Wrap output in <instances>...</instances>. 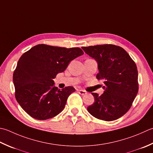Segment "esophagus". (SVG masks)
Segmentation results:
<instances>
[{
  "label": "esophagus",
  "mask_w": 153,
  "mask_h": 153,
  "mask_svg": "<svg viewBox=\"0 0 153 153\" xmlns=\"http://www.w3.org/2000/svg\"><path fill=\"white\" fill-rule=\"evenodd\" d=\"M77 91H78L79 94L82 95H84L87 94V92L84 90H82V89H79V90H77Z\"/></svg>",
  "instance_id": "esophagus-1"
}]
</instances>
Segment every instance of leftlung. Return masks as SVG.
<instances>
[{
  "mask_svg": "<svg viewBox=\"0 0 153 153\" xmlns=\"http://www.w3.org/2000/svg\"><path fill=\"white\" fill-rule=\"evenodd\" d=\"M98 64L97 79L105 83L104 93H92L95 102L88 107L94 117L106 121L124 115L132 105L139 91L138 71L135 62L123 48L113 44L82 47Z\"/></svg>",
  "mask_w": 153,
  "mask_h": 153,
  "instance_id": "8db88e82",
  "label": "left lung"
}]
</instances>
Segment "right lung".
Here are the masks:
<instances>
[{
  "label": "right lung",
  "mask_w": 153,
  "mask_h": 153,
  "mask_svg": "<svg viewBox=\"0 0 153 153\" xmlns=\"http://www.w3.org/2000/svg\"><path fill=\"white\" fill-rule=\"evenodd\" d=\"M83 54L79 48L38 44L23 53L13 74L15 97L28 114L46 120L64 109L68 97L76 91L71 86L60 90L53 79L63 72L71 60Z\"/></svg>",
  "instance_id": "add662e5"
}]
</instances>
